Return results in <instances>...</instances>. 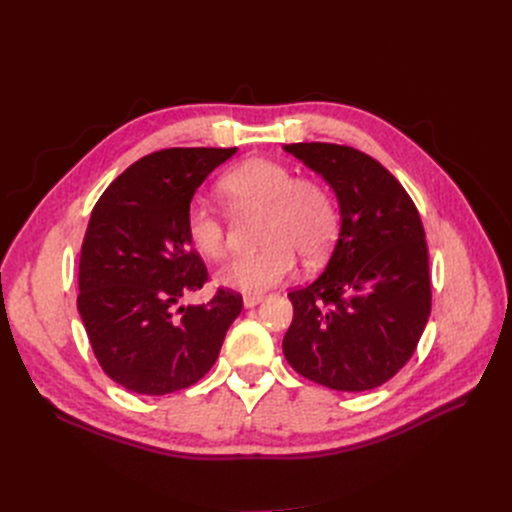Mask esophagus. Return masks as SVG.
Masks as SVG:
<instances>
[{"instance_id":"1","label":"esophagus","mask_w":512,"mask_h":512,"mask_svg":"<svg viewBox=\"0 0 512 512\" xmlns=\"http://www.w3.org/2000/svg\"><path fill=\"white\" fill-rule=\"evenodd\" d=\"M262 300H264V296H260V294H248V296H243V306H246V308H254V306H258Z\"/></svg>"}]
</instances>
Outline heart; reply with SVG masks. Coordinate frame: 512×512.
<instances>
[{
    "mask_svg": "<svg viewBox=\"0 0 512 512\" xmlns=\"http://www.w3.org/2000/svg\"><path fill=\"white\" fill-rule=\"evenodd\" d=\"M227 196L239 206L266 208L258 252L231 256L218 271L223 287L241 294H262L285 281L296 266V254L319 262L337 235V208L331 193L316 181L296 179L275 160H248L223 179ZM187 237L206 258H221L227 248L225 225L218 214L196 200L187 210Z\"/></svg>",
    "mask_w": 512,
    "mask_h": 512,
    "instance_id": "1",
    "label": "heart"
}]
</instances>
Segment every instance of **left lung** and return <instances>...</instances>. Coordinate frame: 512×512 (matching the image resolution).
I'll use <instances>...</instances> for the list:
<instances>
[{"mask_svg":"<svg viewBox=\"0 0 512 512\" xmlns=\"http://www.w3.org/2000/svg\"><path fill=\"white\" fill-rule=\"evenodd\" d=\"M283 150L333 189L339 235L325 271L289 291L294 321L283 354L302 377L337 392H367L415 352L431 312L425 231L398 179L348 145Z\"/></svg>","mask_w":512,"mask_h":512,"instance_id":"left-lung-1","label":"left lung"}]
</instances>
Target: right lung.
Masks as SVG:
<instances>
[{"instance_id":"obj_1","label":"right lung","mask_w":512,"mask_h":512,"mask_svg":"<svg viewBox=\"0 0 512 512\" xmlns=\"http://www.w3.org/2000/svg\"><path fill=\"white\" fill-rule=\"evenodd\" d=\"M237 148H170L131 164L97 200L81 248L77 308L104 373L129 392L164 396L200 381L243 300L208 281L187 237L193 193Z\"/></svg>"}]
</instances>
